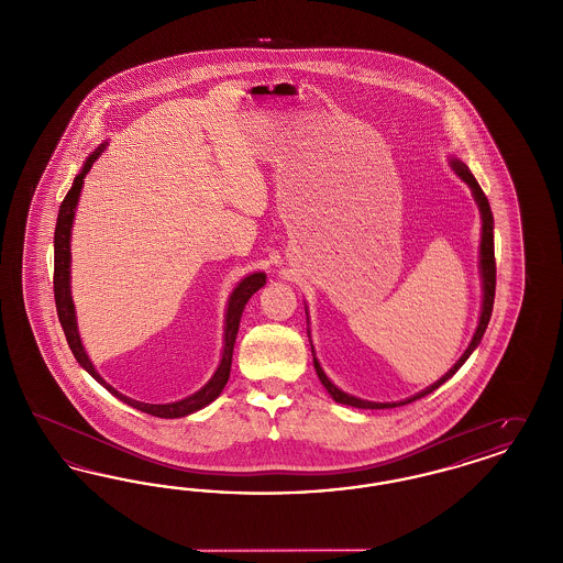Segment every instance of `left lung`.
Wrapping results in <instances>:
<instances>
[{
  "label": "left lung",
  "mask_w": 563,
  "mask_h": 563,
  "mask_svg": "<svg viewBox=\"0 0 563 563\" xmlns=\"http://www.w3.org/2000/svg\"><path fill=\"white\" fill-rule=\"evenodd\" d=\"M454 170L457 173V177H462L471 189H473V196H475V200H477V205H479V211H482V278H483V306H482V319H479V324H477V331H475V335H473V342L468 344V349L466 352L457 358V363H455L454 367L448 372V374L443 375L439 382H434L432 386H429L427 390H422V393H418L416 397H411V399H405L401 402H372V401H361V399H356V397H350L346 393H342L340 388H335L331 382H329V377L324 375V372L321 369V365H319V361L314 358V369H317V374H319V379L322 382V386L329 390V395L335 399L338 402H342V405H352V407H358V409H390V407H399V405H407V402L416 401V399H420V397H427L429 393L432 390H437L443 382H448L452 375L462 367V363L471 356V352L479 346V342H482L483 333H485V329H487V322H489V317H492V308H494V294H496V260H494V217H492V209H489V202H487V198H485V194H483V189L479 188V184H477V179L473 177V173L468 170V166L464 164V162L454 161Z\"/></svg>",
  "instance_id": "obj_1"
}]
</instances>
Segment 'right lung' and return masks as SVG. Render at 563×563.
I'll list each match as a JSON object with an SVG mask.
<instances>
[{
    "label": "right lung",
    "instance_id": "1",
    "mask_svg": "<svg viewBox=\"0 0 563 563\" xmlns=\"http://www.w3.org/2000/svg\"><path fill=\"white\" fill-rule=\"evenodd\" d=\"M106 145L97 147L88 161L84 164L80 175L74 179V186L67 191V196L60 202L58 209V219H56V228H54V301H56V314L60 327L65 331L67 344L74 352L76 361L80 363L81 367L92 375L99 384H103L111 395H115L120 401L129 402L134 409L145 411L150 416L156 418H184L188 413H194L198 409H202L205 405L214 401L223 386L228 384L230 377V367H232V352H234V342H236V333H239V324H241L242 310L246 306V301L251 299V295L255 294L257 289H262L266 285V274L264 272H255L251 276H246L241 285L234 289V294L230 297L228 303V314H225V338H223V354H221V363L217 367L213 377L209 379V384L205 388H200L196 395H191L188 399L177 402H168V405H152V402L134 401L124 395H120L115 388H111L106 384V379L95 372L92 363L88 361L86 352L81 349L80 335H78V327H76V312H74V301H71V294H69V239H71V223H74V209L78 205L80 198L81 184L86 173L90 170V166L95 161L101 156Z\"/></svg>",
    "mask_w": 563,
    "mask_h": 563
}]
</instances>
